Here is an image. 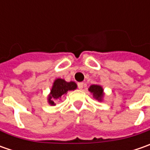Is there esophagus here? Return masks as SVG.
Here are the masks:
<instances>
[{"label": "esophagus", "instance_id": "obj_1", "mask_svg": "<svg viewBox=\"0 0 150 150\" xmlns=\"http://www.w3.org/2000/svg\"><path fill=\"white\" fill-rule=\"evenodd\" d=\"M83 85H84L83 83H78V88H79V89H82V88H83Z\"/></svg>", "mask_w": 150, "mask_h": 150}]
</instances>
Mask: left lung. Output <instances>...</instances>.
<instances>
[{
  "mask_svg": "<svg viewBox=\"0 0 150 150\" xmlns=\"http://www.w3.org/2000/svg\"><path fill=\"white\" fill-rule=\"evenodd\" d=\"M88 91L93 94V97L95 98L96 100L102 102L103 100L104 97V92L103 87L99 84H93L88 88Z\"/></svg>",
  "mask_w": 150,
  "mask_h": 150,
  "instance_id": "8db88e82",
  "label": "left lung"
}]
</instances>
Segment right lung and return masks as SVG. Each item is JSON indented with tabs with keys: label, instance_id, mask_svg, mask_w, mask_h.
Segmentation results:
<instances>
[{
	"label": "right lung",
	"instance_id": "add662e5",
	"mask_svg": "<svg viewBox=\"0 0 150 150\" xmlns=\"http://www.w3.org/2000/svg\"><path fill=\"white\" fill-rule=\"evenodd\" d=\"M77 84L75 82H67L64 79L57 78L53 82L52 89L47 97V102L50 105L55 106V101L60 99L62 96H64L67 93L68 91L75 90L77 88Z\"/></svg>",
	"mask_w": 150,
	"mask_h": 150
}]
</instances>
